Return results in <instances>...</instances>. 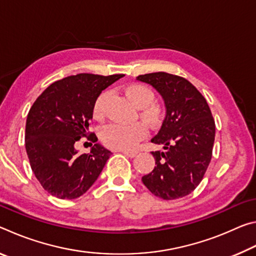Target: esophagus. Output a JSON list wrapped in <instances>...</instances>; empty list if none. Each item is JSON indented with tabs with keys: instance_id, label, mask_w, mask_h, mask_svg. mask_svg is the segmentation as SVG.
Returning <instances> with one entry per match:
<instances>
[{
	"instance_id": "34e87169",
	"label": "esophagus",
	"mask_w": 256,
	"mask_h": 256,
	"mask_svg": "<svg viewBox=\"0 0 256 256\" xmlns=\"http://www.w3.org/2000/svg\"><path fill=\"white\" fill-rule=\"evenodd\" d=\"M122 154H124L125 156H128V157H130V158H134L138 154V151H126V150H123Z\"/></svg>"
}]
</instances>
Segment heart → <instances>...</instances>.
Here are the masks:
<instances>
[{
	"label": "heart",
	"instance_id": "obj_1",
	"mask_svg": "<svg viewBox=\"0 0 256 256\" xmlns=\"http://www.w3.org/2000/svg\"><path fill=\"white\" fill-rule=\"evenodd\" d=\"M124 94L132 105L140 108V118L150 126H157L162 122V108L154 102V94L149 86L142 84H128ZM107 92H102L94 100L92 114L94 118L104 116V104ZM146 136V128L144 123L131 125L110 124L102 130V140L108 148L116 150H130L138 144V141Z\"/></svg>",
	"mask_w": 256,
	"mask_h": 256
}]
</instances>
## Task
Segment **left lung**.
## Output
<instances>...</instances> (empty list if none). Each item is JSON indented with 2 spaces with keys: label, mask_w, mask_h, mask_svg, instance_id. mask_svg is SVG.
I'll list each match as a JSON object with an SVG mask.
<instances>
[{
  "label": "left lung",
  "mask_w": 256,
  "mask_h": 256,
  "mask_svg": "<svg viewBox=\"0 0 256 256\" xmlns=\"http://www.w3.org/2000/svg\"><path fill=\"white\" fill-rule=\"evenodd\" d=\"M157 90L166 107V118L151 142L164 151H152L154 170L142 177L151 193L175 200L193 192L209 166L216 125L206 98L190 81L166 72L138 76Z\"/></svg>",
  "instance_id": "8db88e82"
}]
</instances>
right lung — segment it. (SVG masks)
I'll use <instances>...</instances> for the list:
<instances>
[{
    "label": "right lung",
    "instance_id": "1",
    "mask_svg": "<svg viewBox=\"0 0 256 256\" xmlns=\"http://www.w3.org/2000/svg\"><path fill=\"white\" fill-rule=\"evenodd\" d=\"M123 74L80 73L52 84L36 99L26 122V151L30 167L53 196L72 200L97 180L112 152L88 132L96 98ZM89 136L90 154L79 155L74 144Z\"/></svg>",
    "mask_w": 256,
    "mask_h": 256
}]
</instances>
